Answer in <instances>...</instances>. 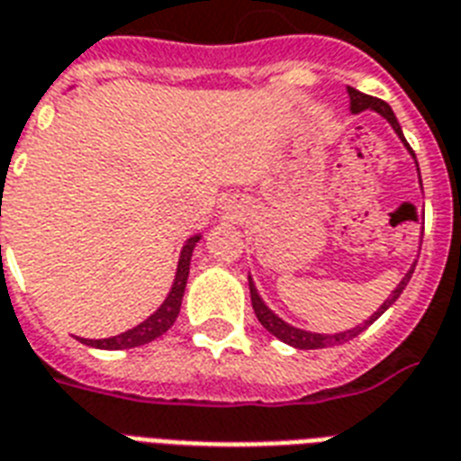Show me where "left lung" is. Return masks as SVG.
<instances>
[{"mask_svg":"<svg viewBox=\"0 0 461 461\" xmlns=\"http://www.w3.org/2000/svg\"><path fill=\"white\" fill-rule=\"evenodd\" d=\"M348 95H351V110L353 113H360V110H375V113H380V115L387 120V122L394 127V131L399 134V139L406 144L404 134H402V127H399L397 117H394V113H392V108L387 105L384 101H380V98H375V95H367V94H360V91H356V88H348ZM406 149L411 151V146L406 144ZM413 156V151H411ZM416 158V156H413ZM413 269L406 274L404 279H402V284H399L394 291H392V295L387 298V301L383 303V308H377V312L370 320H366V322L360 324V327H353V330L348 331H339V334H312V331H303V330H295V327H291V324H286L284 320H279V317L274 315L267 305L262 303V298L257 295V288L255 284L249 281V298H252V310H255L257 320H259V324H262L264 330L271 331L274 337L281 339L284 344L288 346H295V348H303V351H310V348H327V346H337V344H344V341H351L353 337H358L360 331L366 330V327H370V324L375 322L377 317L383 315L384 310L390 308L392 303L397 301L399 295H402V291L406 288V284H409V279H411Z\"/></svg>","mask_w":461,"mask_h":461,"instance_id":"obj_1","label":"left lung"}]
</instances>
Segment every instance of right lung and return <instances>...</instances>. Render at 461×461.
<instances>
[{"label":"right lung","instance_id":"obj_1","mask_svg":"<svg viewBox=\"0 0 461 461\" xmlns=\"http://www.w3.org/2000/svg\"><path fill=\"white\" fill-rule=\"evenodd\" d=\"M199 238H190L187 245L182 248L180 252V262H177V274H175L173 288H170V294L163 301L156 312H153L149 320H144L141 324H137L134 330L124 331V334H117V337L110 339H81L86 346H94V348H134V346L149 344L153 339H158L160 334H166L170 327H173L175 317L180 312V303L182 295H185V286H187V276H190V259H192V249H194V242Z\"/></svg>","mask_w":461,"mask_h":461}]
</instances>
